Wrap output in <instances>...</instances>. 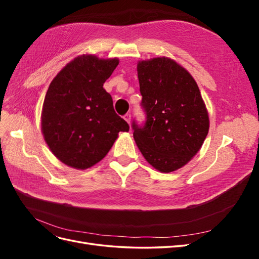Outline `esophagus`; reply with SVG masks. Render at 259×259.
<instances>
[{"label":"esophagus","mask_w":259,"mask_h":259,"mask_svg":"<svg viewBox=\"0 0 259 259\" xmlns=\"http://www.w3.org/2000/svg\"><path fill=\"white\" fill-rule=\"evenodd\" d=\"M131 119H132V115H131V113H126L124 115V120L126 121L128 124L131 123Z\"/></svg>","instance_id":"esophagus-1"}]
</instances>
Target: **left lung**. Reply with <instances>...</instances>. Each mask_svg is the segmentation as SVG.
<instances>
[{
	"instance_id": "1",
	"label": "left lung",
	"mask_w": 259,
	"mask_h": 259,
	"mask_svg": "<svg viewBox=\"0 0 259 259\" xmlns=\"http://www.w3.org/2000/svg\"><path fill=\"white\" fill-rule=\"evenodd\" d=\"M146 121L133 120L134 139L145 159L163 173L184 166L207 136L209 122L198 84L166 57L137 65Z\"/></svg>"
}]
</instances>
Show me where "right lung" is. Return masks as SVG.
Wrapping results in <instances>:
<instances>
[{"mask_svg":"<svg viewBox=\"0 0 259 259\" xmlns=\"http://www.w3.org/2000/svg\"><path fill=\"white\" fill-rule=\"evenodd\" d=\"M119 60L83 55L55 76L46 93L42 132L51 151L67 165L85 169L103 160L127 122L103 88Z\"/></svg>","mask_w":259,"mask_h":259,"instance_id":"right-lung-1","label":"right lung"}]
</instances>
